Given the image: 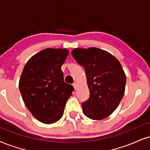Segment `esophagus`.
Here are the masks:
<instances>
[{
	"mask_svg": "<svg viewBox=\"0 0 150 150\" xmlns=\"http://www.w3.org/2000/svg\"><path fill=\"white\" fill-rule=\"evenodd\" d=\"M73 86L74 87V89L76 90V88H77V83H76V82L74 83H73Z\"/></svg>",
	"mask_w": 150,
	"mask_h": 150,
	"instance_id": "34e87169",
	"label": "esophagus"
}]
</instances>
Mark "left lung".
<instances>
[{"mask_svg":"<svg viewBox=\"0 0 150 150\" xmlns=\"http://www.w3.org/2000/svg\"><path fill=\"white\" fill-rule=\"evenodd\" d=\"M71 55L86 73L90 97L82 103L84 114L96 120L108 117L125 94L127 79L121 64L110 53L95 47L75 49Z\"/></svg>","mask_w":150,"mask_h":150,"instance_id":"obj_1","label":"left lung"}]
</instances>
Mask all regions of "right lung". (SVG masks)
Instances as JSON below:
<instances>
[{
  "mask_svg": "<svg viewBox=\"0 0 150 150\" xmlns=\"http://www.w3.org/2000/svg\"><path fill=\"white\" fill-rule=\"evenodd\" d=\"M69 51L47 48L25 64L20 77V92L25 106L39 121L53 124L62 117L74 87L64 81L61 67Z\"/></svg>",
  "mask_w": 150,
  "mask_h": 150,
  "instance_id": "obj_1",
  "label": "right lung"
}]
</instances>
